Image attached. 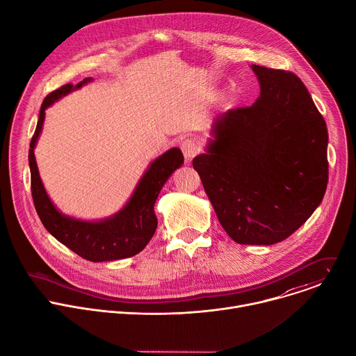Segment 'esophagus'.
Masks as SVG:
<instances>
[{
  "instance_id": "obj_1",
  "label": "esophagus",
  "mask_w": 356,
  "mask_h": 356,
  "mask_svg": "<svg viewBox=\"0 0 356 356\" xmlns=\"http://www.w3.org/2000/svg\"><path fill=\"white\" fill-rule=\"evenodd\" d=\"M180 147H181L183 154H184V158H186L187 161H191V159L198 154V152H200V145H198V142H197L195 139H193V138L184 139V140L181 142Z\"/></svg>"
}]
</instances>
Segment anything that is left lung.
Instances as JSON below:
<instances>
[{"mask_svg": "<svg viewBox=\"0 0 356 356\" xmlns=\"http://www.w3.org/2000/svg\"><path fill=\"white\" fill-rule=\"evenodd\" d=\"M261 95L211 127L193 159L225 232L242 245H273L320 206L328 183V131L302 81L252 65Z\"/></svg>", "mask_w": 356, "mask_h": 356, "instance_id": "1", "label": "left lung"}]
</instances>
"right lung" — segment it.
Listing matches in <instances>:
<instances>
[{"label": "right lung", "instance_id": "right-lung-1", "mask_svg": "<svg viewBox=\"0 0 356 356\" xmlns=\"http://www.w3.org/2000/svg\"><path fill=\"white\" fill-rule=\"evenodd\" d=\"M91 80L87 77L76 86L65 84L43 99L29 145L31 190L36 213L50 235L90 262H108L136 255L154 236L158 227L154 210L155 201L172 173L183 165L184 158L179 147H172L156 158L140 177L127 204L108 218L86 221L60 213L43 187L33 150L42 132L44 110Z\"/></svg>", "mask_w": 356, "mask_h": 356}]
</instances>
